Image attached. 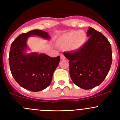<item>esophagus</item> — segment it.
Segmentation results:
<instances>
[{
  "mask_svg": "<svg viewBox=\"0 0 120 120\" xmlns=\"http://www.w3.org/2000/svg\"><path fill=\"white\" fill-rule=\"evenodd\" d=\"M60 57H61V59H63H63H65V58H66L65 56L63 54H61V55H60Z\"/></svg>",
  "mask_w": 120,
  "mask_h": 120,
  "instance_id": "34e87169",
  "label": "esophagus"
}]
</instances>
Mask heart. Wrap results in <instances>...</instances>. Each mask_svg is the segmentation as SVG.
Wrapping results in <instances>:
<instances>
[{
	"instance_id": "b5f03b06",
	"label": "heart",
	"mask_w": 120,
	"mask_h": 120,
	"mask_svg": "<svg viewBox=\"0 0 120 120\" xmlns=\"http://www.w3.org/2000/svg\"><path fill=\"white\" fill-rule=\"evenodd\" d=\"M86 40V34L83 31H72L64 35L59 40L63 46H71L73 49H78L82 47Z\"/></svg>"
}]
</instances>
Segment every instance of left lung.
I'll list each match as a JSON object with an SVG mask.
<instances>
[{
  "label": "left lung",
  "mask_w": 120,
  "mask_h": 120,
  "mask_svg": "<svg viewBox=\"0 0 120 120\" xmlns=\"http://www.w3.org/2000/svg\"><path fill=\"white\" fill-rule=\"evenodd\" d=\"M89 39L80 49L64 52L68 59L69 74L74 84L85 90L100 85L108 74L112 62L111 45L101 33L89 27Z\"/></svg>",
  "instance_id": "1"
}]
</instances>
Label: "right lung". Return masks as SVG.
Masks as SVG:
<instances>
[{
  "label": "right lung",
  "instance_id": "obj_1",
  "mask_svg": "<svg viewBox=\"0 0 120 120\" xmlns=\"http://www.w3.org/2000/svg\"><path fill=\"white\" fill-rule=\"evenodd\" d=\"M31 35L49 39V34L40 30H33L19 35L12 43L9 55L10 70L13 77L22 87L37 92L50 85L60 56L51 57L45 54L24 53L26 39Z\"/></svg>",
  "mask_w": 120,
  "mask_h": 120
}]
</instances>
